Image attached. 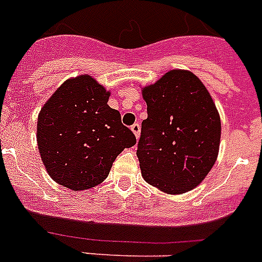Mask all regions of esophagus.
Here are the masks:
<instances>
[{
    "label": "esophagus",
    "mask_w": 262,
    "mask_h": 262,
    "mask_svg": "<svg viewBox=\"0 0 262 262\" xmlns=\"http://www.w3.org/2000/svg\"><path fill=\"white\" fill-rule=\"evenodd\" d=\"M130 129H132V132L135 133L136 138H140V133H141V126H140V124H138V122H136V124L132 125Z\"/></svg>",
    "instance_id": "1"
}]
</instances>
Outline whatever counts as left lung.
Listing matches in <instances>:
<instances>
[{
  "label": "left lung",
  "instance_id": "1",
  "mask_svg": "<svg viewBox=\"0 0 262 262\" xmlns=\"http://www.w3.org/2000/svg\"><path fill=\"white\" fill-rule=\"evenodd\" d=\"M142 97L148 105L137 149L142 179L168 194L192 190L219 156L221 120L212 96L192 72L173 69L142 88Z\"/></svg>",
  "mask_w": 262,
  "mask_h": 262
}]
</instances>
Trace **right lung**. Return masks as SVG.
<instances>
[{"instance_id": "add662e5", "label": "right lung", "mask_w": 262, "mask_h": 262, "mask_svg": "<svg viewBox=\"0 0 262 262\" xmlns=\"http://www.w3.org/2000/svg\"><path fill=\"white\" fill-rule=\"evenodd\" d=\"M109 96L93 77L81 74L65 81L41 107L37 145L57 184L76 192L97 186L121 151L136 144L120 112L107 105Z\"/></svg>"}]
</instances>
